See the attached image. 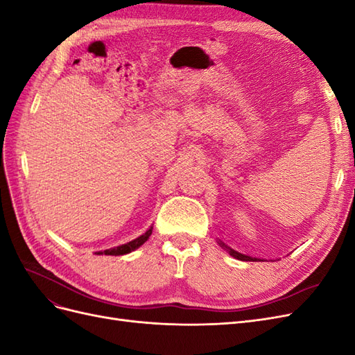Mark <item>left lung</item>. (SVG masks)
<instances>
[{
	"mask_svg": "<svg viewBox=\"0 0 355 355\" xmlns=\"http://www.w3.org/2000/svg\"><path fill=\"white\" fill-rule=\"evenodd\" d=\"M220 245H222V247H225V249H228L230 254H231V256H234L235 259H240V261H256V259H253V257H249V256L241 254V253H239V252H235V250L230 249V247H227V245H225L223 243H220Z\"/></svg>",
	"mask_w": 355,
	"mask_h": 355,
	"instance_id": "8db88e82",
	"label": "left lung"
}]
</instances>
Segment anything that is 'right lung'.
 I'll return each instance as SVG.
<instances>
[{"label":"right lung","mask_w":355,"mask_h":355,"mask_svg":"<svg viewBox=\"0 0 355 355\" xmlns=\"http://www.w3.org/2000/svg\"><path fill=\"white\" fill-rule=\"evenodd\" d=\"M153 234V230H148L144 235H141V237H137L136 240L127 243V244H123V245H118L115 247V249H111V250H105L103 253L105 254H110V256H120V254H125V253H130L133 252L135 249H137V247H141L148 239L149 235Z\"/></svg>","instance_id":"right-lung-1"}]
</instances>
